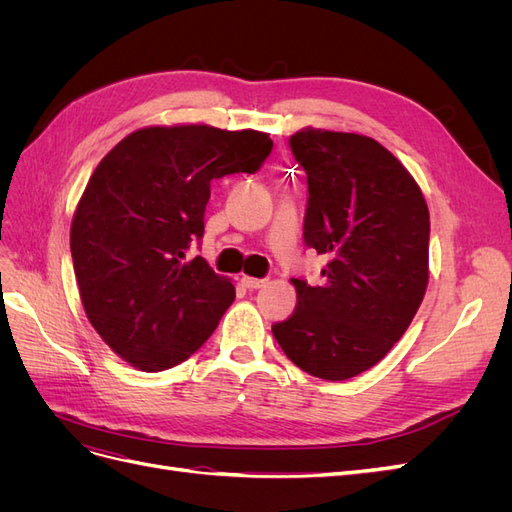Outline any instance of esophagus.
I'll return each mask as SVG.
<instances>
[{
  "mask_svg": "<svg viewBox=\"0 0 512 512\" xmlns=\"http://www.w3.org/2000/svg\"><path fill=\"white\" fill-rule=\"evenodd\" d=\"M241 282L247 290H256V288H262L267 284V280H258V277H247V275L241 277Z\"/></svg>",
  "mask_w": 512,
  "mask_h": 512,
  "instance_id": "34e87169",
  "label": "esophagus"
}]
</instances>
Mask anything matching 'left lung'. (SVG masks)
<instances>
[{
	"instance_id": "left-lung-1",
	"label": "left lung",
	"mask_w": 512,
	"mask_h": 512,
	"mask_svg": "<svg viewBox=\"0 0 512 512\" xmlns=\"http://www.w3.org/2000/svg\"><path fill=\"white\" fill-rule=\"evenodd\" d=\"M288 145L307 175L303 241L327 265L318 284L292 277L299 305L273 337L307 374L348 380L384 359L425 297L429 209L374 138L307 128Z\"/></svg>"
}]
</instances>
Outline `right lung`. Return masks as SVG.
<instances>
[{
	"mask_svg": "<svg viewBox=\"0 0 512 512\" xmlns=\"http://www.w3.org/2000/svg\"><path fill=\"white\" fill-rule=\"evenodd\" d=\"M269 134L143 128L106 153L76 207L70 252L89 322L121 359L170 369L218 327L235 286L188 252L205 235L211 181L254 175Z\"/></svg>",
	"mask_w": 512,
	"mask_h": 512,
	"instance_id": "1",
	"label": "right lung"
}]
</instances>
